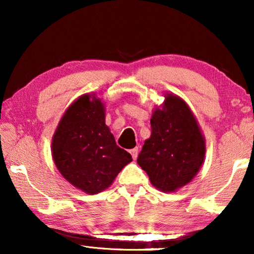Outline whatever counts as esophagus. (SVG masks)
Instances as JSON below:
<instances>
[{
  "instance_id": "esophagus-1",
  "label": "esophagus",
  "mask_w": 254,
  "mask_h": 254,
  "mask_svg": "<svg viewBox=\"0 0 254 254\" xmlns=\"http://www.w3.org/2000/svg\"><path fill=\"white\" fill-rule=\"evenodd\" d=\"M130 155L133 159H136L137 158V155H138V148H134L130 150Z\"/></svg>"
}]
</instances>
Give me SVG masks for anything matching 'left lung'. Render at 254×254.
<instances>
[{
    "label": "left lung",
    "instance_id": "left-lung-1",
    "mask_svg": "<svg viewBox=\"0 0 254 254\" xmlns=\"http://www.w3.org/2000/svg\"><path fill=\"white\" fill-rule=\"evenodd\" d=\"M151 135L145 140L137 164L162 192H176L189 184L202 165L204 136L189 105L166 93L161 107L152 112Z\"/></svg>",
    "mask_w": 254,
    "mask_h": 254
}]
</instances>
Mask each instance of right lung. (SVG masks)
<instances>
[{"mask_svg":"<svg viewBox=\"0 0 254 254\" xmlns=\"http://www.w3.org/2000/svg\"><path fill=\"white\" fill-rule=\"evenodd\" d=\"M57 168L72 186L88 194L112 185L131 156L119 148L105 124V106L95 95H83L65 111L52 138Z\"/></svg>","mask_w":254,"mask_h":254,"instance_id":"obj_1","label":"right lung"}]
</instances>
